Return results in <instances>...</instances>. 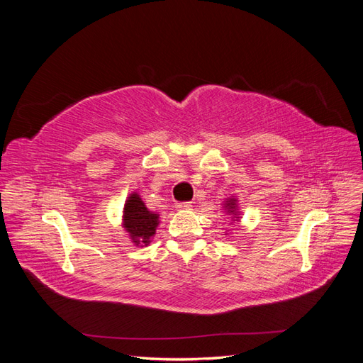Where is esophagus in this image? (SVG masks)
<instances>
[{
	"mask_svg": "<svg viewBox=\"0 0 363 363\" xmlns=\"http://www.w3.org/2000/svg\"><path fill=\"white\" fill-rule=\"evenodd\" d=\"M192 204L189 201H183V203H175V208L177 211H188V208H191Z\"/></svg>",
	"mask_w": 363,
	"mask_h": 363,
	"instance_id": "34e87169",
	"label": "esophagus"
}]
</instances>
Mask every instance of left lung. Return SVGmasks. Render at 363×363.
<instances>
[{
	"label": "left lung",
	"mask_w": 363,
	"mask_h": 363,
	"mask_svg": "<svg viewBox=\"0 0 363 363\" xmlns=\"http://www.w3.org/2000/svg\"><path fill=\"white\" fill-rule=\"evenodd\" d=\"M224 211L232 219V223H239V207H238V199H227L224 203Z\"/></svg>",
	"instance_id": "8db88e82"
}]
</instances>
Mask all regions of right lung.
Returning <instances> with one entry per match:
<instances>
[{
    "instance_id": "1",
    "label": "right lung",
    "mask_w": 363,
    "mask_h": 363,
    "mask_svg": "<svg viewBox=\"0 0 363 363\" xmlns=\"http://www.w3.org/2000/svg\"><path fill=\"white\" fill-rule=\"evenodd\" d=\"M159 225V213L148 211L138 192L130 194L124 204L123 227L128 233L131 242L136 247H144L151 242Z\"/></svg>"
}]
</instances>
